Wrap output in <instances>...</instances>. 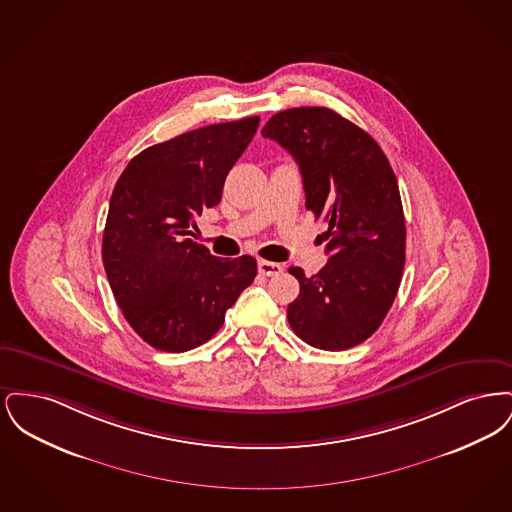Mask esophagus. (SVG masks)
I'll return each instance as SVG.
<instances>
[{
  "mask_svg": "<svg viewBox=\"0 0 512 512\" xmlns=\"http://www.w3.org/2000/svg\"><path fill=\"white\" fill-rule=\"evenodd\" d=\"M257 267H259V272L263 274V276H276V274H280L284 267L280 265V263H272V261H265V259H261L259 263H257Z\"/></svg>",
  "mask_w": 512,
  "mask_h": 512,
  "instance_id": "esophagus-1",
  "label": "esophagus"
}]
</instances>
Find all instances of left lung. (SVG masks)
<instances>
[{"mask_svg":"<svg viewBox=\"0 0 512 512\" xmlns=\"http://www.w3.org/2000/svg\"><path fill=\"white\" fill-rule=\"evenodd\" d=\"M263 136L292 153L305 207L328 222V263L309 278L290 268L299 280L290 326L318 349L359 345L388 315L405 267V217L390 161L363 128L326 107L280 111Z\"/></svg>","mask_w":512,"mask_h":512,"instance_id":"obj_1","label":"left lung"}]
</instances>
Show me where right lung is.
Instances as JSON below:
<instances>
[{"label": "right lung", "instance_id": "add662e5", "mask_svg": "<svg viewBox=\"0 0 512 512\" xmlns=\"http://www.w3.org/2000/svg\"><path fill=\"white\" fill-rule=\"evenodd\" d=\"M259 121L211 124L147 147L115 184L103 267L122 315L155 349L182 353L211 340L257 276L251 255L219 259L188 236L195 217L219 205Z\"/></svg>", "mask_w": 512, "mask_h": 512}]
</instances>
